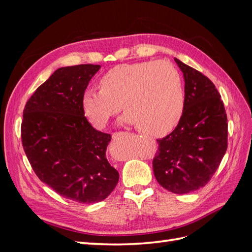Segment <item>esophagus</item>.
<instances>
[{
  "mask_svg": "<svg viewBox=\"0 0 252 252\" xmlns=\"http://www.w3.org/2000/svg\"><path fill=\"white\" fill-rule=\"evenodd\" d=\"M126 132H124V131H118V132H113L112 133V139H118V138H120V136H122V135H124Z\"/></svg>",
  "mask_w": 252,
  "mask_h": 252,
  "instance_id": "esophagus-1",
  "label": "esophagus"
}]
</instances>
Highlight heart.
<instances>
[{
    "instance_id": "heart-1",
    "label": "heart",
    "mask_w": 252,
    "mask_h": 252,
    "mask_svg": "<svg viewBox=\"0 0 252 252\" xmlns=\"http://www.w3.org/2000/svg\"><path fill=\"white\" fill-rule=\"evenodd\" d=\"M86 117L96 128L127 110L126 123L145 134L158 136L178 125L185 109V90L180 72L163 61H144L113 67L100 79V88L83 93Z\"/></svg>"
}]
</instances>
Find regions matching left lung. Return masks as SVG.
I'll return each mask as SVG.
<instances>
[{
    "label": "left lung",
    "instance_id": "1",
    "mask_svg": "<svg viewBox=\"0 0 252 252\" xmlns=\"http://www.w3.org/2000/svg\"><path fill=\"white\" fill-rule=\"evenodd\" d=\"M185 79V109L174 130L161 140L152 159L158 183L185 194L204 187L228 146L227 114L220 94L206 75L174 59Z\"/></svg>",
    "mask_w": 252,
    "mask_h": 252
}]
</instances>
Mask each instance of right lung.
I'll list each match as a JSON object with an SVG mask.
<instances>
[{"mask_svg":"<svg viewBox=\"0 0 252 252\" xmlns=\"http://www.w3.org/2000/svg\"><path fill=\"white\" fill-rule=\"evenodd\" d=\"M100 65L59 68L27 101L23 148L43 183L68 200L94 204L116 188L119 172L106 158L109 133L91 126L82 96Z\"/></svg>","mask_w":252,"mask_h":252,"instance_id":"obj_1","label":"right lung"}]
</instances>
